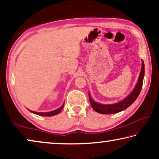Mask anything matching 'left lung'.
Wrapping results in <instances>:
<instances>
[{"instance_id": "1", "label": "left lung", "mask_w": 159, "mask_h": 159, "mask_svg": "<svg viewBox=\"0 0 159 159\" xmlns=\"http://www.w3.org/2000/svg\"><path fill=\"white\" fill-rule=\"evenodd\" d=\"M143 76H144V63L142 61V70H141L137 84L136 85L134 90L132 93L128 95L127 98H125L122 101L115 104H110V105H103L95 102L93 100L90 95L89 94V100L90 103L93 109L95 112L100 114H115V113L120 112L122 110H125L129 107L134 102L137 97L139 95L142 88Z\"/></svg>"}]
</instances>
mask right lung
<instances>
[{
    "instance_id": "add662e5",
    "label": "right lung",
    "mask_w": 159,
    "mask_h": 159,
    "mask_svg": "<svg viewBox=\"0 0 159 159\" xmlns=\"http://www.w3.org/2000/svg\"><path fill=\"white\" fill-rule=\"evenodd\" d=\"M64 105H62V106L61 107H59V109L57 110H55L54 111H52V112H34V111H31V110H30V112L34 113V114H36V115H38L40 116H47V117H50V116H54V115H56L57 114H59V113L61 111L63 107H64Z\"/></svg>"
}]
</instances>
